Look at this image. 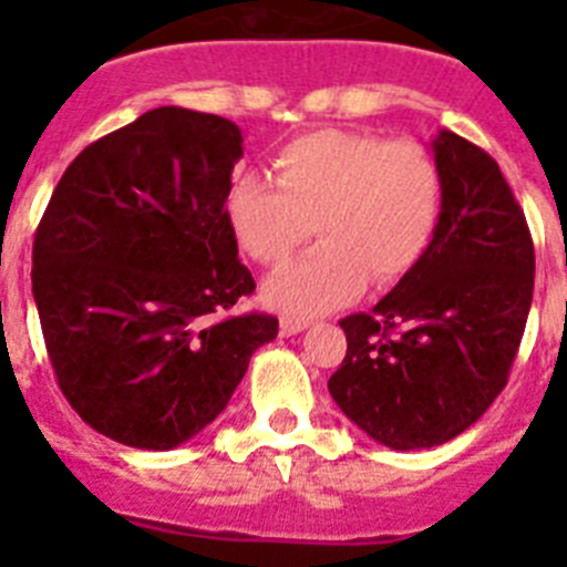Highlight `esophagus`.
I'll return each instance as SVG.
<instances>
[{"label": "esophagus", "mask_w": 567, "mask_h": 567, "mask_svg": "<svg viewBox=\"0 0 567 567\" xmlns=\"http://www.w3.org/2000/svg\"><path fill=\"white\" fill-rule=\"evenodd\" d=\"M309 327L307 318H295V315H284L280 318V332L284 334H298Z\"/></svg>", "instance_id": "obj_1"}]
</instances>
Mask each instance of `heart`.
Instances as JSON below:
<instances>
[{
	"instance_id": "1",
	"label": "heart",
	"mask_w": 567,
	"mask_h": 567,
	"mask_svg": "<svg viewBox=\"0 0 567 567\" xmlns=\"http://www.w3.org/2000/svg\"><path fill=\"white\" fill-rule=\"evenodd\" d=\"M275 184L244 175L227 195L238 247L280 267L318 233V247L280 269L267 300L289 315L343 307L372 284L403 278L432 244L443 182L429 150L358 130H315L272 155Z\"/></svg>"
}]
</instances>
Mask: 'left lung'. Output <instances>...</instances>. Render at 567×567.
<instances>
[{
	"label": "left lung",
	"mask_w": 567,
	"mask_h": 567,
	"mask_svg": "<svg viewBox=\"0 0 567 567\" xmlns=\"http://www.w3.org/2000/svg\"><path fill=\"white\" fill-rule=\"evenodd\" d=\"M440 218L423 258L372 312L340 320L329 378L340 412L394 452L432 449L477 423L508 383L534 295L525 213L477 144L440 130Z\"/></svg>",
	"instance_id": "1"
}]
</instances>
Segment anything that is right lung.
I'll return each instance as SVG.
<instances>
[{"mask_svg":"<svg viewBox=\"0 0 567 567\" xmlns=\"http://www.w3.org/2000/svg\"><path fill=\"white\" fill-rule=\"evenodd\" d=\"M238 124L155 107L73 158L33 238V300L59 389L115 443L167 452L227 409L267 312L227 224Z\"/></svg>","mask_w":567,"mask_h":567,"instance_id":"1","label":"right lung"}]
</instances>
